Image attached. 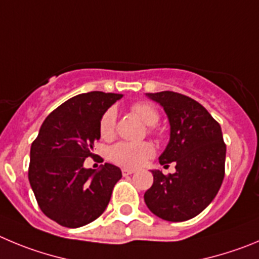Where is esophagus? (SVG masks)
<instances>
[{
  "label": "esophagus",
  "instance_id": "obj_1",
  "mask_svg": "<svg viewBox=\"0 0 259 259\" xmlns=\"http://www.w3.org/2000/svg\"><path fill=\"white\" fill-rule=\"evenodd\" d=\"M135 168H122V175L124 176H126V175H132V174H134L135 172Z\"/></svg>",
  "mask_w": 259,
  "mask_h": 259
}]
</instances>
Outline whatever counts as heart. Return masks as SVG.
Wrapping results in <instances>:
<instances>
[{"instance_id": "heart-1", "label": "heart", "mask_w": 259, "mask_h": 259, "mask_svg": "<svg viewBox=\"0 0 259 259\" xmlns=\"http://www.w3.org/2000/svg\"><path fill=\"white\" fill-rule=\"evenodd\" d=\"M132 112L141 118L142 121L148 126H153L158 122L159 113L154 106L151 103L139 102L132 106ZM116 112L113 108H108L101 117L100 121V133L101 137L108 139L113 135L115 132ZM154 153L153 146L151 143H126L120 142L111 147L108 156L111 161L117 165L126 166V167H137L146 162L147 159L151 158Z\"/></svg>"}]
</instances>
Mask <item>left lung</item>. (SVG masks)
I'll return each instance as SVG.
<instances>
[{"label":"left lung","mask_w":259,"mask_h":259,"mask_svg":"<svg viewBox=\"0 0 259 259\" xmlns=\"http://www.w3.org/2000/svg\"><path fill=\"white\" fill-rule=\"evenodd\" d=\"M146 96L167 115L170 141L158 159L165 166L175 162L176 171L165 176L151 170L153 184L144 193V202L159 219L187 221L206 208L221 188L226 157L221 126L184 94L165 91Z\"/></svg>","instance_id":"obj_1"}]
</instances>
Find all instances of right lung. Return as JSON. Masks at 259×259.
Wrapping results in <instances>:
<instances>
[{"label": "right lung", "instance_id": "1", "mask_svg": "<svg viewBox=\"0 0 259 259\" xmlns=\"http://www.w3.org/2000/svg\"><path fill=\"white\" fill-rule=\"evenodd\" d=\"M122 94L89 92L50 113L30 148L29 183L43 213L65 228H80L105 212L121 170L84 167L101 138L103 113Z\"/></svg>", "mask_w": 259, "mask_h": 259}]
</instances>
